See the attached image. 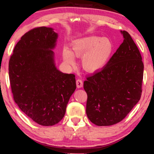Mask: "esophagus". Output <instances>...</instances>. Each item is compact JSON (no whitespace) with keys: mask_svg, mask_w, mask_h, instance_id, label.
<instances>
[{"mask_svg":"<svg viewBox=\"0 0 154 154\" xmlns=\"http://www.w3.org/2000/svg\"><path fill=\"white\" fill-rule=\"evenodd\" d=\"M75 83H76V87L79 88L83 86V81L81 79H77L76 81H75Z\"/></svg>","mask_w":154,"mask_h":154,"instance_id":"esophagus-1","label":"esophagus"}]
</instances>
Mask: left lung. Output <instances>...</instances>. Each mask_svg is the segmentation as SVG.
<instances>
[{"label": "left lung", "mask_w": 154, "mask_h": 154, "mask_svg": "<svg viewBox=\"0 0 154 154\" xmlns=\"http://www.w3.org/2000/svg\"><path fill=\"white\" fill-rule=\"evenodd\" d=\"M57 33L36 27L24 33L9 60V79L14 101L39 125L57 124L64 116L76 88L75 75L57 70L54 52Z\"/></svg>", "instance_id": "8db88e82"}]
</instances>
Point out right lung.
<instances>
[{
  "mask_svg": "<svg viewBox=\"0 0 154 154\" xmlns=\"http://www.w3.org/2000/svg\"><path fill=\"white\" fill-rule=\"evenodd\" d=\"M109 62L86 77V113L98 126L112 125L125 118L140 100L144 64L137 46L127 31Z\"/></svg>",
  "mask_w": 154,
  "mask_h": 154,
  "instance_id": "obj_1",
  "label": "right lung"
}]
</instances>
